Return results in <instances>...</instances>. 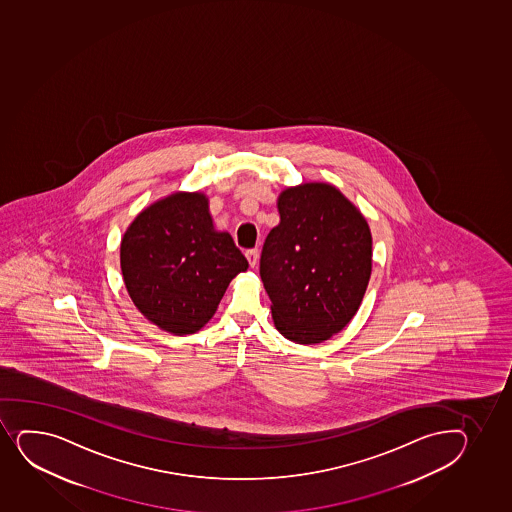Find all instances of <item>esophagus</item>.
Masks as SVG:
<instances>
[{"label": "esophagus", "mask_w": 512, "mask_h": 512, "mask_svg": "<svg viewBox=\"0 0 512 512\" xmlns=\"http://www.w3.org/2000/svg\"><path fill=\"white\" fill-rule=\"evenodd\" d=\"M245 257H247L248 264H250V267H255V265H257V262H259V250H257V248L247 250V252H245Z\"/></svg>", "instance_id": "esophagus-1"}]
</instances>
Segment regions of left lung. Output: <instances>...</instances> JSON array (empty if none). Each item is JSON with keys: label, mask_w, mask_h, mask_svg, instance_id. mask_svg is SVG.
<instances>
[{"label": "left lung", "mask_w": 512, "mask_h": 512, "mask_svg": "<svg viewBox=\"0 0 512 512\" xmlns=\"http://www.w3.org/2000/svg\"><path fill=\"white\" fill-rule=\"evenodd\" d=\"M277 206L281 223L260 255L275 328L294 343H321L350 323L369 286V225L330 184L289 187Z\"/></svg>", "instance_id": "1"}]
</instances>
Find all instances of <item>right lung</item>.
<instances>
[{
  "label": "right lung",
  "mask_w": 512,
  "mask_h": 512,
  "mask_svg": "<svg viewBox=\"0 0 512 512\" xmlns=\"http://www.w3.org/2000/svg\"><path fill=\"white\" fill-rule=\"evenodd\" d=\"M121 272L140 313L162 330L191 335L213 318L248 262L218 233L203 194H172L142 213L121 240Z\"/></svg>",
  "instance_id": "add662e5"
}]
</instances>
